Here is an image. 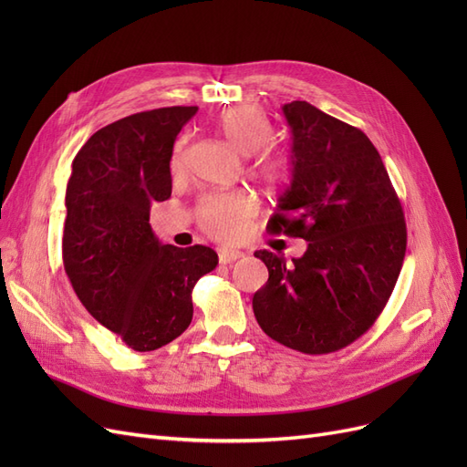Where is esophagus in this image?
Instances as JSON below:
<instances>
[{
	"instance_id": "obj_1",
	"label": "esophagus",
	"mask_w": 467,
	"mask_h": 467,
	"mask_svg": "<svg viewBox=\"0 0 467 467\" xmlns=\"http://www.w3.org/2000/svg\"><path fill=\"white\" fill-rule=\"evenodd\" d=\"M218 257H220V263L228 265V263H234L237 259H242L244 253L239 251V249H220L218 251Z\"/></svg>"
}]
</instances>
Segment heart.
Masks as SVG:
<instances>
[{"label": "heart", "mask_w": 467, "mask_h": 467, "mask_svg": "<svg viewBox=\"0 0 467 467\" xmlns=\"http://www.w3.org/2000/svg\"><path fill=\"white\" fill-rule=\"evenodd\" d=\"M218 132L242 153H255L273 140V126L263 110L253 105H235L225 109L216 120ZM182 144L179 142L173 153V169L181 165ZM257 173L268 182H280L288 175V161L276 153H261L255 161ZM255 212L253 196L235 191L208 194L201 201L196 218L201 228L216 239L232 242L244 234L249 216Z\"/></svg>", "instance_id": "b5f03b06"}]
</instances>
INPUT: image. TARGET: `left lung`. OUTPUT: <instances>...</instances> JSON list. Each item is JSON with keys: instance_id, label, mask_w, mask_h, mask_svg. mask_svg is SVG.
<instances>
[{"instance_id": "1", "label": "left lung", "mask_w": 467, "mask_h": 467, "mask_svg": "<svg viewBox=\"0 0 467 467\" xmlns=\"http://www.w3.org/2000/svg\"><path fill=\"white\" fill-rule=\"evenodd\" d=\"M292 134V177L268 220L302 237L300 259L255 251L268 268L253 296L261 329L306 355H327L368 331L398 282L407 228L378 150L362 130L306 101L282 107Z\"/></svg>"}]
</instances>
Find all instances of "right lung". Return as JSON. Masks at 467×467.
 Here are the masks:
<instances>
[{
    "label": "right lung",
    "mask_w": 467,
    "mask_h": 467,
    "mask_svg": "<svg viewBox=\"0 0 467 467\" xmlns=\"http://www.w3.org/2000/svg\"><path fill=\"white\" fill-rule=\"evenodd\" d=\"M199 107L136 112L97 130L78 151L66 187L62 259L79 302L138 352L171 343L192 319L196 280L214 249L163 245L151 202L171 196L175 138Z\"/></svg>",
    "instance_id": "1"
}]
</instances>
